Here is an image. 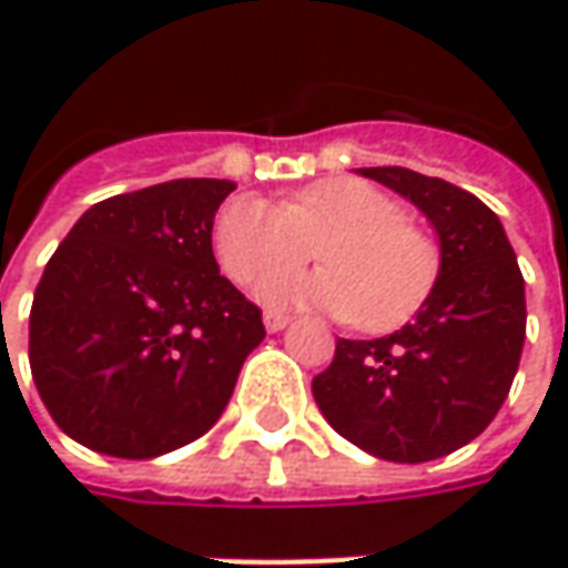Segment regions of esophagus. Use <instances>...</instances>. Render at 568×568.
I'll list each match as a JSON object with an SVG mask.
<instances>
[{"mask_svg":"<svg viewBox=\"0 0 568 568\" xmlns=\"http://www.w3.org/2000/svg\"><path fill=\"white\" fill-rule=\"evenodd\" d=\"M265 328L268 332H281V328H287L291 325V316L287 313H277V310H265Z\"/></svg>","mask_w":568,"mask_h":568,"instance_id":"esophagus-1","label":"esophagus"}]
</instances>
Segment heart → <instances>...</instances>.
I'll use <instances>...</instances> for the list:
<instances>
[{
	"label": "heart",
	"mask_w": 568,
	"mask_h": 568,
	"mask_svg": "<svg viewBox=\"0 0 568 568\" xmlns=\"http://www.w3.org/2000/svg\"><path fill=\"white\" fill-rule=\"evenodd\" d=\"M320 246L316 275H275L308 261ZM211 250L233 284L252 287L268 273L262 296L277 306L313 303L366 332H388L424 303L443 265L439 243L379 186L328 176L294 192L284 205L233 195L217 211Z\"/></svg>",
	"instance_id": "heart-1"
}]
</instances>
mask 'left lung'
I'll return each mask as SVG.
<instances>
[{
  "label": "left lung",
  "mask_w": 568,
  "mask_h": 568,
  "mask_svg": "<svg viewBox=\"0 0 568 568\" xmlns=\"http://www.w3.org/2000/svg\"><path fill=\"white\" fill-rule=\"evenodd\" d=\"M361 173L424 211L443 265L402 332L338 338L313 398L347 443L420 465L468 446L499 414L525 344V277L499 217L477 195L404 166Z\"/></svg>",
  "instance_id": "8db88e82"
}]
</instances>
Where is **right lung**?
I'll list each match as a JSON object with an SVG mask.
<instances>
[{
    "instance_id": "obj_1",
    "label": "right lung",
    "mask_w": 568,
    "mask_h": 568,
    "mask_svg": "<svg viewBox=\"0 0 568 568\" xmlns=\"http://www.w3.org/2000/svg\"><path fill=\"white\" fill-rule=\"evenodd\" d=\"M230 180H170L88 207L31 306V376L62 433L154 458L224 414L265 338L262 310L217 272L211 227Z\"/></svg>"
}]
</instances>
